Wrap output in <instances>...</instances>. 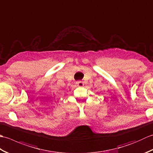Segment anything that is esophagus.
<instances>
[{
	"instance_id": "34e87169",
	"label": "esophagus",
	"mask_w": 153,
	"mask_h": 153,
	"mask_svg": "<svg viewBox=\"0 0 153 153\" xmlns=\"http://www.w3.org/2000/svg\"><path fill=\"white\" fill-rule=\"evenodd\" d=\"M76 83L77 84V85L80 86V87L83 85V82H82V81H79V82H77Z\"/></svg>"
}]
</instances>
